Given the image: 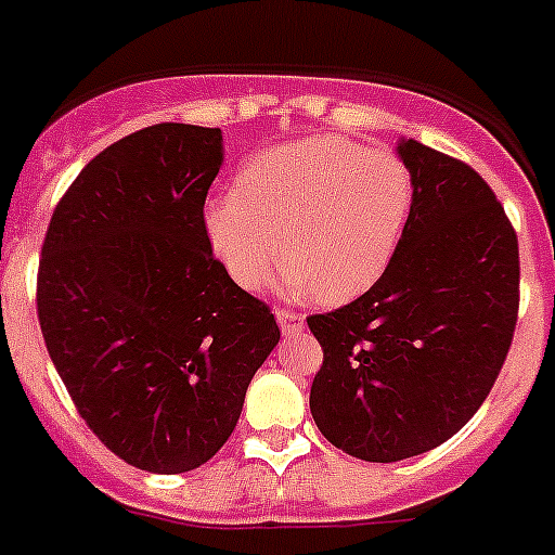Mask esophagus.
Instances as JSON below:
<instances>
[{"instance_id":"obj_1","label":"esophagus","mask_w":555,"mask_h":555,"mask_svg":"<svg viewBox=\"0 0 555 555\" xmlns=\"http://www.w3.org/2000/svg\"><path fill=\"white\" fill-rule=\"evenodd\" d=\"M276 320H279V328H282L284 336H295L304 331V314L289 312V309H279Z\"/></svg>"}]
</instances>
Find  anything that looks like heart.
Instances as JSON below:
<instances>
[{
  "label": "heart",
  "instance_id": "b5f03b06",
  "mask_svg": "<svg viewBox=\"0 0 555 555\" xmlns=\"http://www.w3.org/2000/svg\"><path fill=\"white\" fill-rule=\"evenodd\" d=\"M413 196V172L395 150L320 133L254 155L237 189L205 202L202 230L241 287H257L282 251L279 293L345 304L388 271Z\"/></svg>",
  "mask_w": 555,
  "mask_h": 555
}]
</instances>
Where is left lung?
Here are the masks:
<instances>
[{
    "instance_id": "1",
    "label": "left lung",
    "mask_w": 555,
    "mask_h": 555,
    "mask_svg": "<svg viewBox=\"0 0 555 555\" xmlns=\"http://www.w3.org/2000/svg\"><path fill=\"white\" fill-rule=\"evenodd\" d=\"M416 183L388 271L361 298L312 314L323 348L309 408L350 457L397 463L449 441L490 395L517 323V235L463 160L400 139Z\"/></svg>"
}]
</instances>
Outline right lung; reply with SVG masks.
<instances>
[{
	"mask_svg": "<svg viewBox=\"0 0 555 555\" xmlns=\"http://www.w3.org/2000/svg\"><path fill=\"white\" fill-rule=\"evenodd\" d=\"M221 160V128H142L81 169L43 241L51 361L103 447L150 474L214 457L279 345L271 309L232 282L202 230Z\"/></svg>",
	"mask_w": 555,
	"mask_h": 555,
	"instance_id": "right-lung-1",
	"label": "right lung"
}]
</instances>
